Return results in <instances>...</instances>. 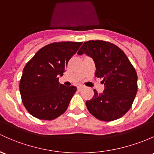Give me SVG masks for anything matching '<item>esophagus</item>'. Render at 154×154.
I'll return each mask as SVG.
<instances>
[{"instance_id":"1","label":"esophagus","mask_w":154,"mask_h":154,"mask_svg":"<svg viewBox=\"0 0 154 154\" xmlns=\"http://www.w3.org/2000/svg\"><path fill=\"white\" fill-rule=\"evenodd\" d=\"M84 88V87L83 86H79V87H77V90H79V91H80V90H82V89Z\"/></svg>"}]
</instances>
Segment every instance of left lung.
<instances>
[{"label":"left lung","instance_id":"8db88e82","mask_svg":"<svg viewBox=\"0 0 154 154\" xmlns=\"http://www.w3.org/2000/svg\"><path fill=\"white\" fill-rule=\"evenodd\" d=\"M93 59L95 76L102 78L103 92L94 90V96L86 101L89 112L103 121L123 117L131 106L137 92V75L129 59L120 48L111 42L90 40L84 42L79 55Z\"/></svg>","mask_w":154,"mask_h":154}]
</instances>
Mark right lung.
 Masks as SVG:
<instances>
[{"label":"right lung","mask_w":154,"mask_h":154,"mask_svg":"<svg viewBox=\"0 0 154 154\" xmlns=\"http://www.w3.org/2000/svg\"><path fill=\"white\" fill-rule=\"evenodd\" d=\"M82 42H54L42 48L25 66L20 82L22 101L32 116L51 120L67 110L76 87L59 84L70 58Z\"/></svg>","instance_id":"right-lung-1"}]
</instances>
